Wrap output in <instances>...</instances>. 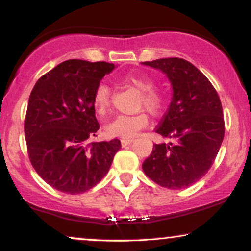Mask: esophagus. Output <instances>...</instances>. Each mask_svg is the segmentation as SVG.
<instances>
[{"label": "esophagus", "mask_w": 251, "mask_h": 251, "mask_svg": "<svg viewBox=\"0 0 251 251\" xmlns=\"http://www.w3.org/2000/svg\"><path fill=\"white\" fill-rule=\"evenodd\" d=\"M133 138H123L122 139V145L123 146H126V145H128V144H131L132 142H133Z\"/></svg>", "instance_id": "1"}]
</instances>
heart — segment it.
<instances>
[{
	"instance_id": "b5f03b06",
	"label": "heart",
	"mask_w": 251,
	"mask_h": 251,
	"mask_svg": "<svg viewBox=\"0 0 251 251\" xmlns=\"http://www.w3.org/2000/svg\"><path fill=\"white\" fill-rule=\"evenodd\" d=\"M122 82L134 89L139 94L138 108L146 109L152 116H159L166 105V97L163 92L154 88L153 79L145 74L127 73L122 77ZM93 106L100 116L107 113L111 108V89L106 83H99L93 93ZM149 117L146 112H139L134 116H119L106 126V132L112 137L132 138L140 129L146 127Z\"/></svg>"
}]
</instances>
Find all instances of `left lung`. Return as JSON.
Returning <instances> with one entry per match:
<instances>
[{
  "instance_id": "obj_1",
  "label": "left lung",
  "mask_w": 251,
  "mask_h": 251,
  "mask_svg": "<svg viewBox=\"0 0 251 251\" xmlns=\"http://www.w3.org/2000/svg\"><path fill=\"white\" fill-rule=\"evenodd\" d=\"M169 77L174 97L154 131L174 143L154 144L143 170L163 188L185 189L203 177L214 164L223 142L221 99L209 79L180 57L143 62Z\"/></svg>"
}]
</instances>
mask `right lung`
Instances as JSON below:
<instances>
[{
    "label": "right lung",
    "mask_w": 251,
    "mask_h": 251,
    "mask_svg": "<svg viewBox=\"0 0 251 251\" xmlns=\"http://www.w3.org/2000/svg\"><path fill=\"white\" fill-rule=\"evenodd\" d=\"M114 63L67 60L37 80L25 118L28 157L51 188L77 195L96 186L107 174L119 139L93 142L99 123L94 89Z\"/></svg>",
    "instance_id": "right-lung-1"
}]
</instances>
